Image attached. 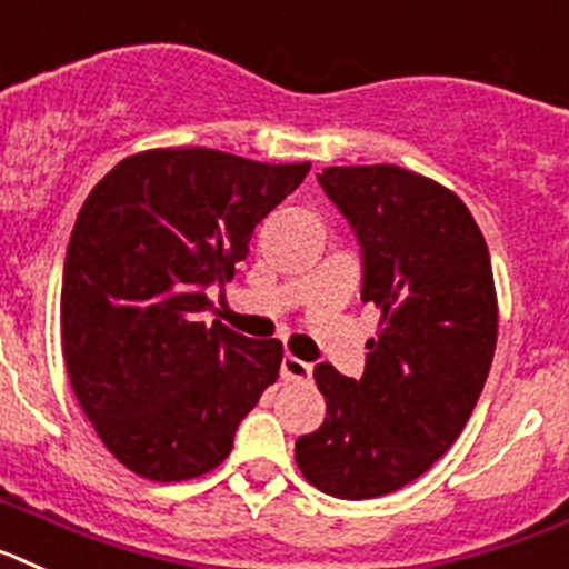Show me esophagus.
I'll return each mask as SVG.
<instances>
[{
  "mask_svg": "<svg viewBox=\"0 0 569 569\" xmlns=\"http://www.w3.org/2000/svg\"><path fill=\"white\" fill-rule=\"evenodd\" d=\"M280 375H283V380H309L312 378V363H306L295 355H286L283 363H280Z\"/></svg>",
  "mask_w": 569,
  "mask_h": 569,
  "instance_id": "34e87169",
  "label": "esophagus"
}]
</instances>
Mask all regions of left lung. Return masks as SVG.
<instances>
[{
    "mask_svg": "<svg viewBox=\"0 0 569 569\" xmlns=\"http://www.w3.org/2000/svg\"><path fill=\"white\" fill-rule=\"evenodd\" d=\"M318 182L358 237L360 300L380 323L360 380L315 367L326 418L295 461L326 496L363 501L423 476L461 435L496 355V286L481 229L435 180L338 166Z\"/></svg>",
    "mask_w": 569,
    "mask_h": 569,
    "instance_id": "left-lung-1",
    "label": "left lung"
}]
</instances>
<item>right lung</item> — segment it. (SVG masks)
Listing matches in <instances>:
<instances>
[{"mask_svg": "<svg viewBox=\"0 0 569 569\" xmlns=\"http://www.w3.org/2000/svg\"><path fill=\"white\" fill-rule=\"evenodd\" d=\"M306 174L309 162L154 148L117 162L88 194L62 269V355L82 412L137 476L186 481L220 467L278 380L280 340L202 312L209 286L234 278L254 226Z\"/></svg>", "mask_w": 569, "mask_h": 569, "instance_id": "obj_1", "label": "right lung"}]
</instances>
